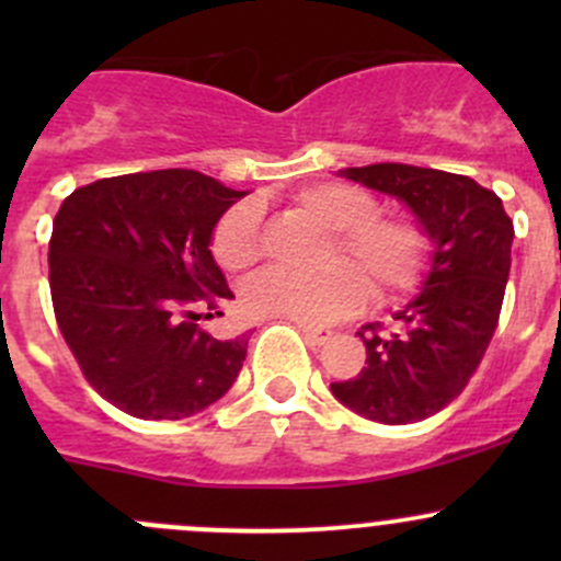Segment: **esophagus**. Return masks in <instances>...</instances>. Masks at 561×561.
<instances>
[{"label":"esophagus","instance_id":"obj_1","mask_svg":"<svg viewBox=\"0 0 561 561\" xmlns=\"http://www.w3.org/2000/svg\"><path fill=\"white\" fill-rule=\"evenodd\" d=\"M298 331H301L304 336H307L309 342H312V344H325L328 339L333 336L331 328H322V325H304V322H301V325H298Z\"/></svg>","mask_w":561,"mask_h":561}]
</instances>
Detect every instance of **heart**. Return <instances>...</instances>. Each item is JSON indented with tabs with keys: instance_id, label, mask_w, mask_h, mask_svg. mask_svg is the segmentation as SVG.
<instances>
[{
	"instance_id": "1",
	"label": "heart",
	"mask_w": 561,
	"mask_h": 561,
	"mask_svg": "<svg viewBox=\"0 0 561 561\" xmlns=\"http://www.w3.org/2000/svg\"><path fill=\"white\" fill-rule=\"evenodd\" d=\"M293 208L331 230L325 268L314 274L271 268L249 279L241 307L249 317L293 320L304 325L358 312L369 298L396 301L426 279L434 236L410 214H380V201L360 186L320 181L293 195ZM260 208L241 201L219 217L211 236L222 268L244 271L260 257Z\"/></svg>"
}]
</instances>
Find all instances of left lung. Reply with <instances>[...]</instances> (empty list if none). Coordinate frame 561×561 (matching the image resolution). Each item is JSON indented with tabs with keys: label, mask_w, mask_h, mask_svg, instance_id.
Instances as JSON below:
<instances>
[{
	"label": "left lung",
	"mask_w": 561,
	"mask_h": 561,
	"mask_svg": "<svg viewBox=\"0 0 561 561\" xmlns=\"http://www.w3.org/2000/svg\"><path fill=\"white\" fill-rule=\"evenodd\" d=\"M344 175L404 201L432 230L434 263L423 293L396 312L393 325L360 328L366 366L331 390L369 421L417 423L467 388L489 350L511 274L513 219L496 192L469 175L404 162Z\"/></svg>",
	"instance_id": "8db88e82"
}]
</instances>
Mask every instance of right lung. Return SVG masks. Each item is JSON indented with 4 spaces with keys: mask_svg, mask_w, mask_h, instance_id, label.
<instances>
[{
    "mask_svg": "<svg viewBox=\"0 0 561 561\" xmlns=\"http://www.w3.org/2000/svg\"><path fill=\"white\" fill-rule=\"evenodd\" d=\"M241 195L206 173L168 168L78 186L56 211V325L89 386L127 415L181 421L239 377L249 333L214 339L197 328V309L222 314L233 298L208 244Z\"/></svg>",
    "mask_w": 561,
    "mask_h": 561,
    "instance_id": "1",
    "label": "right lung"
}]
</instances>
